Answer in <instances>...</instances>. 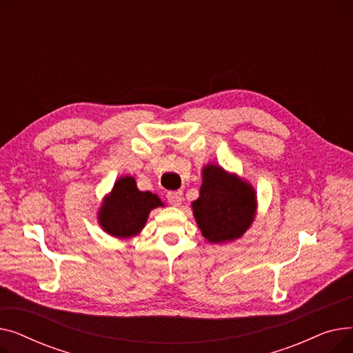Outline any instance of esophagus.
<instances>
[{
  "label": "esophagus",
  "instance_id": "34e87169",
  "mask_svg": "<svg viewBox=\"0 0 353 353\" xmlns=\"http://www.w3.org/2000/svg\"><path fill=\"white\" fill-rule=\"evenodd\" d=\"M167 200L172 206H180L181 205V200H183V192L181 190H174V192H169L167 193Z\"/></svg>",
  "mask_w": 353,
  "mask_h": 353
}]
</instances>
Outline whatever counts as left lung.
<instances>
[{"label": "left lung", "mask_w": 353, "mask_h": 353, "mask_svg": "<svg viewBox=\"0 0 353 353\" xmlns=\"http://www.w3.org/2000/svg\"><path fill=\"white\" fill-rule=\"evenodd\" d=\"M201 234L210 243L242 237L256 216V192L248 181L220 165L203 167L200 196L192 203Z\"/></svg>", "instance_id": "1"}]
</instances>
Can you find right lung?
Here are the masks:
<instances>
[{
    "label": "right lung",
    "mask_w": 353,
    "mask_h": 353,
    "mask_svg": "<svg viewBox=\"0 0 353 353\" xmlns=\"http://www.w3.org/2000/svg\"><path fill=\"white\" fill-rule=\"evenodd\" d=\"M164 206L157 194L140 192L134 177L123 176L116 183L113 190L104 197L99 210V223L108 234L127 239L137 236L153 209Z\"/></svg>",
    "instance_id": "1"
}]
</instances>
